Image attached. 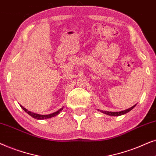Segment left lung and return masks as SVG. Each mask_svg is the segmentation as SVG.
<instances>
[{
	"mask_svg": "<svg viewBox=\"0 0 156 156\" xmlns=\"http://www.w3.org/2000/svg\"><path fill=\"white\" fill-rule=\"evenodd\" d=\"M136 105H134L133 106H132L131 108H130L128 109H126V110H124V111H119V112H111V111H100L98 110L99 111H101V113H104V114H106L108 115H111V116H119V115H124V114L128 113V112L131 111V110L133 108L136 106Z\"/></svg>",
	"mask_w": 156,
	"mask_h": 156,
	"instance_id": "left-lung-1",
	"label": "left lung"
}]
</instances>
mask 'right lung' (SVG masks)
Masks as SVG:
<instances>
[{"label":"right lung","instance_id":"obj_1","mask_svg":"<svg viewBox=\"0 0 156 156\" xmlns=\"http://www.w3.org/2000/svg\"><path fill=\"white\" fill-rule=\"evenodd\" d=\"M20 107L22 108L23 110H24L27 113L29 114L31 117L34 118H36V119L38 120H43V119H47V118H52V117H54V116L58 115V114L61 113V111L63 110V107H62L61 109H59L58 111H57L56 112H55V113H53L51 114H48V115H40V114H38V113H33V112L31 111H29L27 110L26 108H25L24 107H23L21 105H20Z\"/></svg>","mask_w":156,"mask_h":156}]
</instances>
